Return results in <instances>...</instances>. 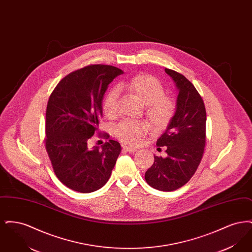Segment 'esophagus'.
<instances>
[{"mask_svg": "<svg viewBox=\"0 0 252 252\" xmlns=\"http://www.w3.org/2000/svg\"><path fill=\"white\" fill-rule=\"evenodd\" d=\"M123 149H124V151H126V152H129V153H134V152H136V151H137V149H136V148H132V147L126 146V145L123 146Z\"/></svg>", "mask_w": 252, "mask_h": 252, "instance_id": "esophagus-1", "label": "esophagus"}]
</instances>
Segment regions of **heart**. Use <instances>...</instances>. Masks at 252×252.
<instances>
[{"label":"heart","mask_w":252,"mask_h":252,"mask_svg":"<svg viewBox=\"0 0 252 252\" xmlns=\"http://www.w3.org/2000/svg\"><path fill=\"white\" fill-rule=\"evenodd\" d=\"M117 89L126 91L144 103L145 115L154 130L161 131L169 126L175 114V104L164 96V88L157 78L140 73L127 81L120 82ZM118 90L109 91L103 100V110L110 119L115 118L118 113ZM147 129L144 123L123 122L116 127L115 136L126 144H135L147 133Z\"/></svg>","instance_id":"b5f03b06"}]
</instances>
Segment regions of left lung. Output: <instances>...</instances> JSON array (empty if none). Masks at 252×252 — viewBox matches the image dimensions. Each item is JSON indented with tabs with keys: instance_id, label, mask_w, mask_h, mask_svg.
<instances>
[{
	"instance_id": "1",
	"label": "left lung",
	"mask_w": 252,
	"mask_h": 252,
	"mask_svg": "<svg viewBox=\"0 0 252 252\" xmlns=\"http://www.w3.org/2000/svg\"><path fill=\"white\" fill-rule=\"evenodd\" d=\"M179 92L176 111L165 132L157 142L166 146V157L154 156L144 179L153 188L171 192L186 184L195 173L206 143V109L194 86L182 74L164 70Z\"/></svg>"
}]
</instances>
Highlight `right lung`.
I'll use <instances>...</instances> for the list:
<instances>
[{"label":"right lung","mask_w":252,"mask_h":252,"mask_svg":"<svg viewBox=\"0 0 252 252\" xmlns=\"http://www.w3.org/2000/svg\"><path fill=\"white\" fill-rule=\"evenodd\" d=\"M124 72L109 65H90L65 76L53 91L46 109L45 146L59 180L76 192H94L111 175L121 152L118 142L89 148L103 116V98Z\"/></svg>","instance_id":"obj_1"}]
</instances>
